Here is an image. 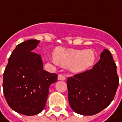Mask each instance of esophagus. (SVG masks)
Wrapping results in <instances>:
<instances>
[{
    "instance_id": "1",
    "label": "esophagus",
    "mask_w": 122,
    "mask_h": 122,
    "mask_svg": "<svg viewBox=\"0 0 122 122\" xmlns=\"http://www.w3.org/2000/svg\"><path fill=\"white\" fill-rule=\"evenodd\" d=\"M58 80L59 81H65L66 80V76L63 74H59L58 76Z\"/></svg>"
}]
</instances>
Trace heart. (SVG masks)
Returning <instances> with one entry per match:
<instances>
[{
  "mask_svg": "<svg viewBox=\"0 0 122 122\" xmlns=\"http://www.w3.org/2000/svg\"><path fill=\"white\" fill-rule=\"evenodd\" d=\"M53 58L56 63L67 66L74 73L85 71L92 66L96 61V53L92 49L76 50L58 48L53 52Z\"/></svg>",
  "mask_w": 122,
  "mask_h": 122,
  "instance_id": "obj_1",
  "label": "heart"
}]
</instances>
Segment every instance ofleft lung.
<instances>
[{"label":"left lung","instance_id":"8db88e82","mask_svg":"<svg viewBox=\"0 0 122 122\" xmlns=\"http://www.w3.org/2000/svg\"><path fill=\"white\" fill-rule=\"evenodd\" d=\"M68 100L71 109L82 115H93L113 101L119 85L117 66L109 51L104 49L92 69L69 77Z\"/></svg>","mask_w":122,"mask_h":122}]
</instances>
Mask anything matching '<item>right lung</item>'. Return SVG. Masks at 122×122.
Masks as SVG:
<instances>
[{"mask_svg": "<svg viewBox=\"0 0 122 122\" xmlns=\"http://www.w3.org/2000/svg\"><path fill=\"white\" fill-rule=\"evenodd\" d=\"M40 42L29 40L17 46L3 74V93L9 106L28 116L42 111L49 87L57 81V74L44 70L41 55L33 52Z\"/></svg>", "mask_w": 122, "mask_h": 122, "instance_id": "1", "label": "right lung"}]
</instances>
